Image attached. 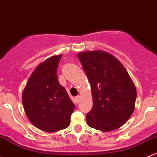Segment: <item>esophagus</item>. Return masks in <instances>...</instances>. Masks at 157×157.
Segmentation results:
<instances>
[{
  "instance_id": "1",
  "label": "esophagus",
  "mask_w": 157,
  "mask_h": 157,
  "mask_svg": "<svg viewBox=\"0 0 157 157\" xmlns=\"http://www.w3.org/2000/svg\"><path fill=\"white\" fill-rule=\"evenodd\" d=\"M80 96H77V97H76L75 98V103H78L79 101H80Z\"/></svg>"
}]
</instances>
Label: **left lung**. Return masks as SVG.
Returning a JSON list of instances; mask_svg holds the SVG:
<instances>
[{
    "mask_svg": "<svg viewBox=\"0 0 157 157\" xmlns=\"http://www.w3.org/2000/svg\"><path fill=\"white\" fill-rule=\"evenodd\" d=\"M92 87V109L86 114L88 125L108 132L119 128L135 109L136 89L124 65L103 51L77 54Z\"/></svg>",
    "mask_w": 157,
    "mask_h": 157,
    "instance_id": "left-lung-1",
    "label": "left lung"
}]
</instances>
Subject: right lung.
<instances>
[{
	"label": "right lung",
	"mask_w": 157,
	"mask_h": 157,
	"mask_svg": "<svg viewBox=\"0 0 157 157\" xmlns=\"http://www.w3.org/2000/svg\"><path fill=\"white\" fill-rule=\"evenodd\" d=\"M62 55L51 56L39 64L22 93L24 109L31 123L45 132H53L70 124L75 104L57 80Z\"/></svg>",
	"instance_id": "right-lung-1"
}]
</instances>
